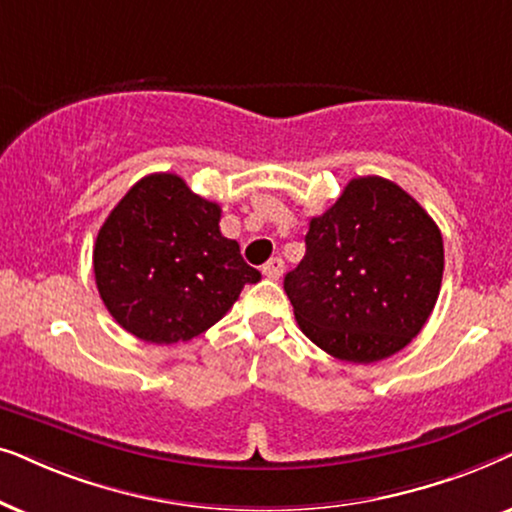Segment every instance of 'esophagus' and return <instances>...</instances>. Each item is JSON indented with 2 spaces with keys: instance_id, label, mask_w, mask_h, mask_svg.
<instances>
[{
  "instance_id": "esophagus-1",
  "label": "esophagus",
  "mask_w": 512,
  "mask_h": 512,
  "mask_svg": "<svg viewBox=\"0 0 512 512\" xmlns=\"http://www.w3.org/2000/svg\"><path fill=\"white\" fill-rule=\"evenodd\" d=\"M283 269H285V262L281 260V257H274V260H269L267 264H264L262 274L271 278V281H278V278L283 276Z\"/></svg>"
}]
</instances>
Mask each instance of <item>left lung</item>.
Masks as SVG:
<instances>
[{"label": "left lung", "instance_id": "1", "mask_svg": "<svg viewBox=\"0 0 512 512\" xmlns=\"http://www.w3.org/2000/svg\"><path fill=\"white\" fill-rule=\"evenodd\" d=\"M306 255L285 276L299 330L325 353L377 363L405 349L440 295L445 248L431 215L384 177H353L311 217Z\"/></svg>", "mask_w": 512, "mask_h": 512}]
</instances>
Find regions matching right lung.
<instances>
[{
	"mask_svg": "<svg viewBox=\"0 0 512 512\" xmlns=\"http://www.w3.org/2000/svg\"><path fill=\"white\" fill-rule=\"evenodd\" d=\"M222 210L180 175L152 173L128 189L93 248L95 285L112 318L142 342L199 337L262 274L220 231Z\"/></svg>",
	"mask_w": 512,
	"mask_h": 512,
	"instance_id": "add662e5",
	"label": "right lung"
}]
</instances>
